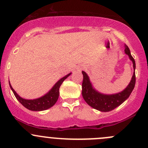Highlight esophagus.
<instances>
[{
	"label": "esophagus",
	"instance_id": "esophagus-1",
	"mask_svg": "<svg viewBox=\"0 0 148 148\" xmlns=\"http://www.w3.org/2000/svg\"><path fill=\"white\" fill-rule=\"evenodd\" d=\"M79 70H81V69H79Z\"/></svg>",
	"mask_w": 148,
	"mask_h": 148
}]
</instances>
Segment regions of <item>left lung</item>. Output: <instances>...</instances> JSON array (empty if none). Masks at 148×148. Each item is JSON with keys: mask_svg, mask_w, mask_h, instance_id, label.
Returning <instances> with one entry per match:
<instances>
[{"mask_svg": "<svg viewBox=\"0 0 148 148\" xmlns=\"http://www.w3.org/2000/svg\"><path fill=\"white\" fill-rule=\"evenodd\" d=\"M124 52L129 55L130 59L132 61L133 68L134 70H135V61L131 55L130 49L127 45H125ZM82 73L83 75L82 83V96L89 106L101 112H110L122 104L126 99H128L135 85L136 76L135 72L134 71L130 84L123 91L113 95L101 94L93 88L87 74L84 71H82Z\"/></svg>", "mask_w": 148, "mask_h": 148, "instance_id": "1", "label": "left lung"}]
</instances>
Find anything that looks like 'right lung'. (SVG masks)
<instances>
[{
    "label": "right lung",
    "mask_w": 148,
    "mask_h": 148,
    "mask_svg": "<svg viewBox=\"0 0 148 148\" xmlns=\"http://www.w3.org/2000/svg\"><path fill=\"white\" fill-rule=\"evenodd\" d=\"M71 74V73L67 75L66 76H65V77L61 78L60 80H58V81L57 82L56 84L54 86V87L51 89V90L49 93H47L46 95H45V96H42V97L39 98V99H34V100H26V99L21 98L16 93V91L14 90V88H13L12 86H11L10 83L9 85L11 90H12L13 93H14L16 98L17 99V100H18L24 107H26V109H29V110L31 111H44L46 110V109H49V108L52 107V106L55 105V103H56L57 101H58V97H59V89L61 84H62V82H63Z\"/></svg>",
    "instance_id": "add662e5"
}]
</instances>
